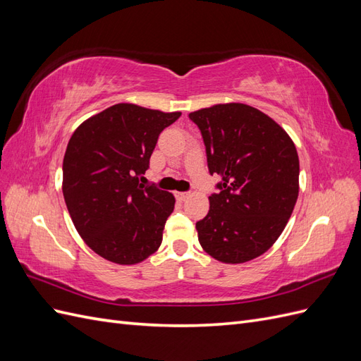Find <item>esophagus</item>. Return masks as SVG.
Returning a JSON list of instances; mask_svg holds the SVG:
<instances>
[{
    "mask_svg": "<svg viewBox=\"0 0 361 361\" xmlns=\"http://www.w3.org/2000/svg\"><path fill=\"white\" fill-rule=\"evenodd\" d=\"M176 197L183 202V200H187L190 197V192H176Z\"/></svg>",
    "mask_w": 361,
    "mask_h": 361,
    "instance_id": "obj_1",
    "label": "esophagus"
}]
</instances>
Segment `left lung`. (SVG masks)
<instances>
[{
	"instance_id": "1",
	"label": "left lung",
	"mask_w": 361,
	"mask_h": 361,
	"mask_svg": "<svg viewBox=\"0 0 361 361\" xmlns=\"http://www.w3.org/2000/svg\"><path fill=\"white\" fill-rule=\"evenodd\" d=\"M199 126L207 169L221 182L209 212L195 223L199 243L223 264H244L274 244L300 190L292 138L269 116L245 104H218L190 113Z\"/></svg>"
}]
</instances>
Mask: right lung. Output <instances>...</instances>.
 <instances>
[{"label":"right lung","instance_id":"1","mask_svg":"<svg viewBox=\"0 0 361 361\" xmlns=\"http://www.w3.org/2000/svg\"><path fill=\"white\" fill-rule=\"evenodd\" d=\"M180 117L116 104L82 122L63 159V195L76 232L96 255L135 265L154 255L174 195L140 183L159 134Z\"/></svg>","mask_w":361,"mask_h":361}]
</instances>
